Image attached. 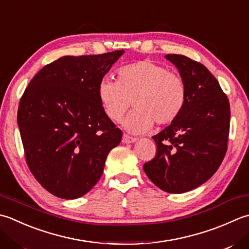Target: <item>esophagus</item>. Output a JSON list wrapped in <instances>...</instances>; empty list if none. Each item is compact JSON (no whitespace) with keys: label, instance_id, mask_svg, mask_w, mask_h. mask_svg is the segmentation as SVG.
<instances>
[{"label":"esophagus","instance_id":"34e87169","mask_svg":"<svg viewBox=\"0 0 249 249\" xmlns=\"http://www.w3.org/2000/svg\"><path fill=\"white\" fill-rule=\"evenodd\" d=\"M136 140H137V138L131 137V136H128V135L124 134L123 135V139H122V142H123V143H131V142H135Z\"/></svg>","mask_w":249,"mask_h":249}]
</instances>
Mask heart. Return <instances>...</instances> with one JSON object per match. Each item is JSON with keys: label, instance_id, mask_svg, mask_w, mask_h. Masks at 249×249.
<instances>
[{"label": "heart", "instance_id": "heart-1", "mask_svg": "<svg viewBox=\"0 0 249 249\" xmlns=\"http://www.w3.org/2000/svg\"><path fill=\"white\" fill-rule=\"evenodd\" d=\"M98 98L106 115L119 122L129 107L135 110L124 122L133 133L168 125L181 114L187 102V86L177 73L145 59L119 70L118 81L104 77L98 85Z\"/></svg>", "mask_w": 249, "mask_h": 249}]
</instances>
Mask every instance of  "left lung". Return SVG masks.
<instances>
[{"label": "left lung", "mask_w": 249, "mask_h": 249, "mask_svg": "<svg viewBox=\"0 0 249 249\" xmlns=\"http://www.w3.org/2000/svg\"><path fill=\"white\" fill-rule=\"evenodd\" d=\"M187 86L184 109L172 124L153 136L157 155L144 163L149 179L168 193L201 186L220 166L228 149L230 104L205 66L183 55L169 53Z\"/></svg>", "instance_id": "1"}]
</instances>
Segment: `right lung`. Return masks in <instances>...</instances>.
Masks as SVG:
<instances>
[{"label":"right lung","mask_w":249,"mask_h":249,"mask_svg":"<svg viewBox=\"0 0 249 249\" xmlns=\"http://www.w3.org/2000/svg\"><path fill=\"white\" fill-rule=\"evenodd\" d=\"M124 51L65 56L29 83L17 123L29 169L53 196L74 199L98 182L122 130L106 115L98 85Z\"/></svg>","instance_id":"right-lung-1"}]
</instances>
